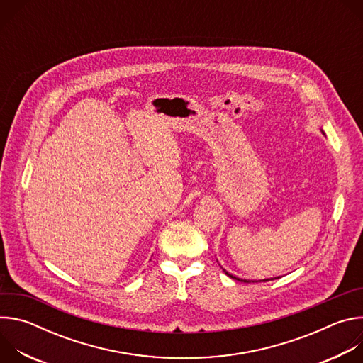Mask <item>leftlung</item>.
I'll use <instances>...</instances> for the list:
<instances>
[{
	"mask_svg": "<svg viewBox=\"0 0 363 363\" xmlns=\"http://www.w3.org/2000/svg\"><path fill=\"white\" fill-rule=\"evenodd\" d=\"M322 130V133L325 135V132H323V129H320ZM224 270V273L228 276V277H231V279H234V280H238V281H244V283H250V281H269V280H274V279H263V280H247V279H240V277H237V276H234V274H231V273H228L225 269H223Z\"/></svg>",
	"mask_w": 363,
	"mask_h": 363,
	"instance_id": "obj_1",
	"label": "left lung"
}]
</instances>
